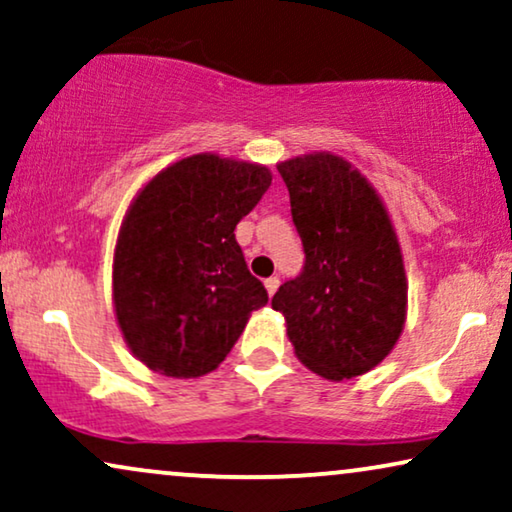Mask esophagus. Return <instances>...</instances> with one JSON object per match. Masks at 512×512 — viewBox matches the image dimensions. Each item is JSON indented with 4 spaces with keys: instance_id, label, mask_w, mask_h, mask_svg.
<instances>
[{
    "instance_id": "1",
    "label": "esophagus",
    "mask_w": 512,
    "mask_h": 512,
    "mask_svg": "<svg viewBox=\"0 0 512 512\" xmlns=\"http://www.w3.org/2000/svg\"><path fill=\"white\" fill-rule=\"evenodd\" d=\"M278 283H281V281H278L276 276H271V278H267V281H264V288H267L269 295H274V292L278 290Z\"/></svg>"
}]
</instances>
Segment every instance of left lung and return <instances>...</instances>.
<instances>
[{
    "mask_svg": "<svg viewBox=\"0 0 512 512\" xmlns=\"http://www.w3.org/2000/svg\"><path fill=\"white\" fill-rule=\"evenodd\" d=\"M304 245L302 274L271 299L297 358L320 377L370 372L398 342L407 283L398 236L370 182L335 154L278 163Z\"/></svg>",
    "mask_w": 512,
    "mask_h": 512,
    "instance_id": "obj_1",
    "label": "left lung"
}]
</instances>
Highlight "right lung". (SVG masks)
I'll return each instance as SVG.
<instances>
[{
  "label": "right lung",
  "mask_w": 512,
  "mask_h": 512,
  "mask_svg": "<svg viewBox=\"0 0 512 512\" xmlns=\"http://www.w3.org/2000/svg\"><path fill=\"white\" fill-rule=\"evenodd\" d=\"M269 185L267 166L194 154L133 201L114 250V309L149 370L177 379L213 372L269 302L234 234Z\"/></svg>",
  "instance_id": "right-lung-1"
}]
</instances>
